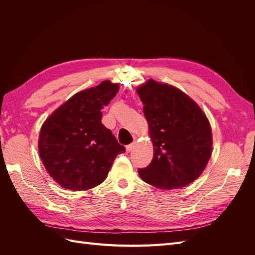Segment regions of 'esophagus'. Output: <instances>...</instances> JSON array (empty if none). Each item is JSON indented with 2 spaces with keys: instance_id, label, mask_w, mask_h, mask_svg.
Returning <instances> with one entry per match:
<instances>
[{
  "instance_id": "34e87169",
  "label": "esophagus",
  "mask_w": 255,
  "mask_h": 255,
  "mask_svg": "<svg viewBox=\"0 0 255 255\" xmlns=\"http://www.w3.org/2000/svg\"><path fill=\"white\" fill-rule=\"evenodd\" d=\"M135 145H136V143H135V142H133V143H130V144L127 145V151H128V152H132V151L134 150V148H135Z\"/></svg>"
}]
</instances>
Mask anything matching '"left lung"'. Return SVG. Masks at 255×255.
Segmentation results:
<instances>
[{
	"label": "left lung",
	"mask_w": 255,
	"mask_h": 255,
	"mask_svg": "<svg viewBox=\"0 0 255 255\" xmlns=\"http://www.w3.org/2000/svg\"><path fill=\"white\" fill-rule=\"evenodd\" d=\"M136 91L154 151L150 165L138 173L160 189L187 186L201 175L212 156V128L205 113L172 85L150 79Z\"/></svg>",
	"instance_id": "left-lung-1"
}]
</instances>
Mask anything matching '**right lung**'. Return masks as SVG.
<instances>
[{
    "instance_id": "right-lung-1",
    "label": "right lung",
    "mask_w": 255,
    "mask_h": 255,
    "mask_svg": "<svg viewBox=\"0 0 255 255\" xmlns=\"http://www.w3.org/2000/svg\"><path fill=\"white\" fill-rule=\"evenodd\" d=\"M118 90V83L103 81L72 96L43 122L38 138L39 156L63 188L80 191L98 186L116 156L126 152L101 122V110Z\"/></svg>"
}]
</instances>
